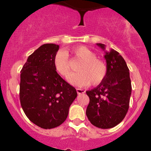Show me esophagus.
I'll list each match as a JSON object with an SVG mask.
<instances>
[{
    "instance_id": "esophagus-1",
    "label": "esophagus",
    "mask_w": 151,
    "mask_h": 151,
    "mask_svg": "<svg viewBox=\"0 0 151 151\" xmlns=\"http://www.w3.org/2000/svg\"><path fill=\"white\" fill-rule=\"evenodd\" d=\"M77 94H82V93H85V91L84 90H82L80 88H77Z\"/></svg>"
}]
</instances>
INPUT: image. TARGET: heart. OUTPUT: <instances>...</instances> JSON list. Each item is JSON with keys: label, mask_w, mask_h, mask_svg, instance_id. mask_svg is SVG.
Returning a JSON list of instances; mask_svg holds the SVG:
<instances>
[{"label": "heart", "mask_w": 151, "mask_h": 151, "mask_svg": "<svg viewBox=\"0 0 151 151\" xmlns=\"http://www.w3.org/2000/svg\"><path fill=\"white\" fill-rule=\"evenodd\" d=\"M73 59L80 63L77 67L76 74L68 78L71 83L82 86L99 85L106 77L107 66L104 60L96 58V55L85 46L74 47L67 52ZM54 67L56 72L62 77H67L71 72V66L68 55L63 52H58L54 58Z\"/></svg>", "instance_id": "heart-1"}]
</instances>
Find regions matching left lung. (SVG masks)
Here are the masks:
<instances>
[{"instance_id":"8db88e82","label":"left lung","mask_w":151,"mask_h":151,"mask_svg":"<svg viewBox=\"0 0 151 151\" xmlns=\"http://www.w3.org/2000/svg\"><path fill=\"white\" fill-rule=\"evenodd\" d=\"M103 50L104 44H96ZM107 74L96 88L87 91L90 99L86 115L100 129H110L123 121L129 107L132 83L129 70L122 56L113 49L105 51Z\"/></svg>"}]
</instances>
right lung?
Wrapping results in <instances>:
<instances>
[{"instance_id": "obj_1", "label": "right lung", "mask_w": 151, "mask_h": 151, "mask_svg": "<svg viewBox=\"0 0 151 151\" xmlns=\"http://www.w3.org/2000/svg\"><path fill=\"white\" fill-rule=\"evenodd\" d=\"M58 50L55 44L42 45L29 56L20 71L22 109L32 123L45 129L66 121L69 106L77 96L75 88L55 69L54 58Z\"/></svg>"}]
</instances>
